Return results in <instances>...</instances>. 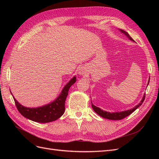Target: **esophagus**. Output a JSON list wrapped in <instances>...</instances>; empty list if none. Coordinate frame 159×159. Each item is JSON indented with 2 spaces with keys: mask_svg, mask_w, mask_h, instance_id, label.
<instances>
[{
  "mask_svg": "<svg viewBox=\"0 0 159 159\" xmlns=\"http://www.w3.org/2000/svg\"><path fill=\"white\" fill-rule=\"evenodd\" d=\"M80 74H81V73H80Z\"/></svg>",
  "mask_w": 159,
  "mask_h": 159,
  "instance_id": "1",
  "label": "esophagus"
}]
</instances>
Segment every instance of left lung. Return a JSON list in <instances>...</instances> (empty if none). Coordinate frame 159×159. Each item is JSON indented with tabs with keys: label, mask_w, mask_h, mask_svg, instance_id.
I'll use <instances>...</instances> for the list:
<instances>
[{
	"label": "left lung",
	"mask_w": 159,
	"mask_h": 159,
	"mask_svg": "<svg viewBox=\"0 0 159 159\" xmlns=\"http://www.w3.org/2000/svg\"><path fill=\"white\" fill-rule=\"evenodd\" d=\"M120 31H121L122 33H123L124 34H125L129 38L130 40H132V41H134V40L133 39V38L131 36L129 35V34L127 32H125V31L123 30H121V29H120ZM148 83H149V81H148ZM145 94L144 95L143 98V99L141 100V102L139 103L137 105V106L133 107V109H131L127 110V111H122V112L109 113V112L105 111H103L102 109H101L100 108L95 106L94 105H93L92 103H91V106H92V108L95 111V112L97 113L99 115H100L101 117H102L105 118V119H111V120H121V119H124L125 117L129 116L130 114H131L133 111H135L139 106H141V105H142V103H143L144 100H145Z\"/></svg>",
	"instance_id": "left-lung-1"
}]
</instances>
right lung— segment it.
<instances>
[{
	"mask_svg": "<svg viewBox=\"0 0 159 159\" xmlns=\"http://www.w3.org/2000/svg\"><path fill=\"white\" fill-rule=\"evenodd\" d=\"M75 81V77H74L68 84L66 85L59 97L54 102L48 105L37 108H28L23 107L17 102L16 99L13 98L16 107L22 115L33 121L49 123L56 121L64 114L65 111V102L67 95L68 94L69 89Z\"/></svg>",
	"mask_w": 159,
	"mask_h": 159,
	"instance_id": "add662e5",
	"label": "right lung"
}]
</instances>
